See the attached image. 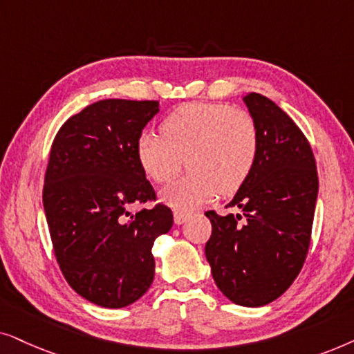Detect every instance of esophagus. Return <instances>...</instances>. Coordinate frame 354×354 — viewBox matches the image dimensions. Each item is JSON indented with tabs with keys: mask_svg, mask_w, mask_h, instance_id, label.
I'll list each match as a JSON object with an SVG mask.
<instances>
[{
	"mask_svg": "<svg viewBox=\"0 0 354 354\" xmlns=\"http://www.w3.org/2000/svg\"><path fill=\"white\" fill-rule=\"evenodd\" d=\"M174 223L176 225H183L185 221H187L191 218V212H186V210H174Z\"/></svg>",
	"mask_w": 354,
	"mask_h": 354,
	"instance_id": "34e87169",
	"label": "esophagus"
}]
</instances>
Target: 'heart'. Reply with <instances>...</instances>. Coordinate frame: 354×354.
Wrapping results in <instances>:
<instances>
[{"mask_svg": "<svg viewBox=\"0 0 354 354\" xmlns=\"http://www.w3.org/2000/svg\"><path fill=\"white\" fill-rule=\"evenodd\" d=\"M160 131L162 136L152 131L139 136L138 158L158 185L173 181L186 158L191 171L163 191V199L173 205L197 207L218 192L233 194L256 165V120L228 103H185L165 118Z\"/></svg>", "mask_w": 354, "mask_h": 354, "instance_id": "1", "label": "heart"}]
</instances>
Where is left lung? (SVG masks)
I'll list each match as a JSON object with an SVG mask.
<instances>
[{"mask_svg":"<svg viewBox=\"0 0 354 354\" xmlns=\"http://www.w3.org/2000/svg\"><path fill=\"white\" fill-rule=\"evenodd\" d=\"M259 129V153L246 183L226 207L205 212L212 223L205 257L216 286L234 304L257 308L293 283L308 256L319 178L313 149L270 98H243Z\"/></svg>","mask_w":354,"mask_h":354,"instance_id":"left-lung-1","label":"left lung"}]
</instances>
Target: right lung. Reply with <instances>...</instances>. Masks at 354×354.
<instances>
[{
  "mask_svg": "<svg viewBox=\"0 0 354 354\" xmlns=\"http://www.w3.org/2000/svg\"><path fill=\"white\" fill-rule=\"evenodd\" d=\"M155 100L108 98L61 126L50 150L44 209L56 261L75 293L102 308L133 304L155 275L153 241L173 226L138 158Z\"/></svg>",
  "mask_w": 354,
  "mask_h": 354,
  "instance_id": "1",
  "label": "right lung"
}]
</instances>
